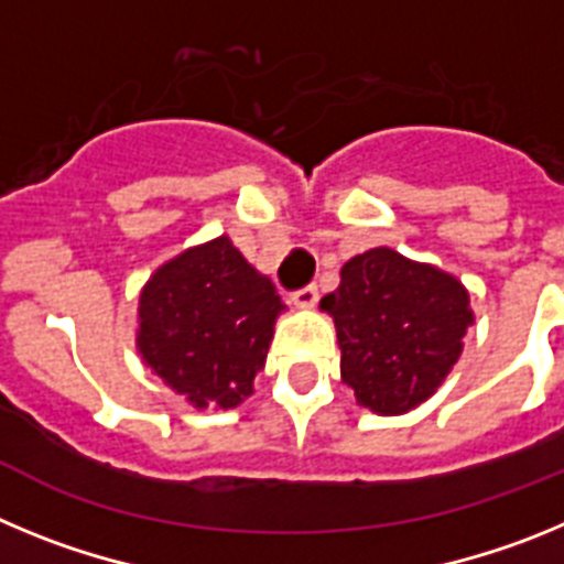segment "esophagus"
<instances>
[{"label":"esophagus","mask_w":564,"mask_h":564,"mask_svg":"<svg viewBox=\"0 0 564 564\" xmlns=\"http://www.w3.org/2000/svg\"><path fill=\"white\" fill-rule=\"evenodd\" d=\"M291 302L296 307H313L318 302V288L316 285H305V288H299V291H293Z\"/></svg>","instance_id":"obj_1"}]
</instances>
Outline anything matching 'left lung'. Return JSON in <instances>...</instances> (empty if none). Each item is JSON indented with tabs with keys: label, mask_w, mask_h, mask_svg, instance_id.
<instances>
[{
	"label": "left lung",
	"mask_w": 564,
	"mask_h": 564,
	"mask_svg": "<svg viewBox=\"0 0 564 564\" xmlns=\"http://www.w3.org/2000/svg\"><path fill=\"white\" fill-rule=\"evenodd\" d=\"M322 311L336 322L341 381L378 415L426 401L460 358L475 322L460 279L392 248L352 257Z\"/></svg>",
	"instance_id": "8db88e82"
}]
</instances>
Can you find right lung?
Returning a JSON list of instances; mask_svg holds the SVG:
<instances>
[{
    "mask_svg": "<svg viewBox=\"0 0 564 564\" xmlns=\"http://www.w3.org/2000/svg\"><path fill=\"white\" fill-rule=\"evenodd\" d=\"M285 311L268 276L217 237L152 273L138 307V352L197 410H234L265 367Z\"/></svg>",
    "mask_w": 564,
    "mask_h": 564,
    "instance_id": "add662e5",
    "label": "right lung"
}]
</instances>
